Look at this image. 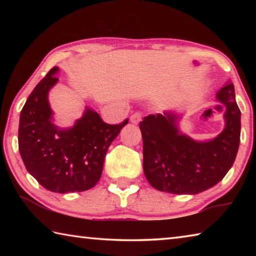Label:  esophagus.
Here are the masks:
<instances>
[{
    "instance_id": "1",
    "label": "esophagus",
    "mask_w": 256,
    "mask_h": 256,
    "mask_svg": "<svg viewBox=\"0 0 256 256\" xmlns=\"http://www.w3.org/2000/svg\"><path fill=\"white\" fill-rule=\"evenodd\" d=\"M130 120H131V123L133 124H138L141 120V112H134V114L131 115V118H130Z\"/></svg>"
}]
</instances>
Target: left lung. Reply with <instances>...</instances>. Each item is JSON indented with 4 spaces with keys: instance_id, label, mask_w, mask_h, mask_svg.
Returning a JSON list of instances; mask_svg holds the SVG:
<instances>
[{
    "instance_id": "left-lung-1",
    "label": "left lung",
    "mask_w": 256,
    "mask_h": 256,
    "mask_svg": "<svg viewBox=\"0 0 256 256\" xmlns=\"http://www.w3.org/2000/svg\"><path fill=\"white\" fill-rule=\"evenodd\" d=\"M216 98L226 106V125L214 140L196 141L180 133V116L170 110L150 114L140 122L144 172L152 188L172 194H198L226 176L240 146V110L230 82Z\"/></svg>"
}]
</instances>
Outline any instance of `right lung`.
<instances>
[{"instance_id": "obj_1", "label": "right lung", "mask_w": 256, "mask_h": 256, "mask_svg": "<svg viewBox=\"0 0 256 256\" xmlns=\"http://www.w3.org/2000/svg\"><path fill=\"white\" fill-rule=\"evenodd\" d=\"M58 72L54 66L47 73L21 110L19 151L28 172L42 188L55 193L84 192L100 180L108 146L128 120L107 124L86 107L72 128L56 126L48 92L58 84Z\"/></svg>"}]
</instances>
